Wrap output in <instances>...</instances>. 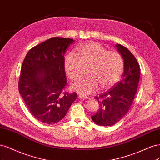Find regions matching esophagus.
<instances>
[{"mask_svg":"<svg viewBox=\"0 0 160 160\" xmlns=\"http://www.w3.org/2000/svg\"><path fill=\"white\" fill-rule=\"evenodd\" d=\"M78 96H79L80 98H82V99H88V96H84V95H82V94H79Z\"/></svg>","mask_w":160,"mask_h":160,"instance_id":"esophagus-1","label":"esophagus"}]
</instances>
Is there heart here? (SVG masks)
I'll use <instances>...</instances> for the list:
<instances>
[{"label": "heart", "instance_id": "b5f03b06", "mask_svg": "<svg viewBox=\"0 0 160 160\" xmlns=\"http://www.w3.org/2000/svg\"><path fill=\"white\" fill-rule=\"evenodd\" d=\"M78 56L67 54L64 58L65 72L70 79L79 78L88 69L89 76L79 79L72 86V89L82 95H88L98 88H108L115 84L121 78L123 61L116 51H108L97 42H89L77 47Z\"/></svg>", "mask_w": 160, "mask_h": 160}]
</instances>
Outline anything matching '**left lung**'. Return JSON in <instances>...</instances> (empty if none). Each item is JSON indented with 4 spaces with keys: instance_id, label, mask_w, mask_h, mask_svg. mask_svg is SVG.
Returning a JSON list of instances; mask_svg holds the SVG:
<instances>
[{
    "instance_id": "left-lung-1",
    "label": "left lung",
    "mask_w": 160,
    "mask_h": 160,
    "mask_svg": "<svg viewBox=\"0 0 160 160\" xmlns=\"http://www.w3.org/2000/svg\"><path fill=\"white\" fill-rule=\"evenodd\" d=\"M116 47L123 60L124 70L120 81L109 90L95 97L100 108L91 118L101 126H112L124 117L134 100L140 80V68L135 56L120 44Z\"/></svg>"
}]
</instances>
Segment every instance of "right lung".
Instances as JSON below:
<instances>
[{
	"mask_svg": "<svg viewBox=\"0 0 160 160\" xmlns=\"http://www.w3.org/2000/svg\"><path fill=\"white\" fill-rule=\"evenodd\" d=\"M74 40L52 38L30 49L22 62L19 93L32 115L52 124L62 120L76 100V92H63L66 85L64 54Z\"/></svg>",
	"mask_w": 160,
	"mask_h": 160,
	"instance_id": "right-lung-1",
	"label": "right lung"
}]
</instances>
